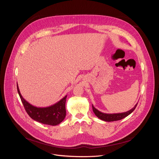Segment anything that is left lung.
I'll list each match as a JSON object with an SVG mask.
<instances>
[{"mask_svg": "<svg viewBox=\"0 0 159 159\" xmlns=\"http://www.w3.org/2000/svg\"><path fill=\"white\" fill-rule=\"evenodd\" d=\"M138 104H136L134 106V107L133 108H132L131 110L125 112H123V113H118V114H105V113H102L100 111H99L98 109H96L93 105V111L94 112V114L96 115V116H98V118H99V119L105 121H118V120H122L123 118L126 117L127 116H128L129 115H130L131 113L134 110V109L137 107Z\"/></svg>", "mask_w": 159, "mask_h": 159, "instance_id": "1", "label": "left lung"}]
</instances>
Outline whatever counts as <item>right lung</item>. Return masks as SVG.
<instances>
[{
  "instance_id": "1",
  "label": "right lung",
  "mask_w": 159,
  "mask_h": 159,
  "mask_svg": "<svg viewBox=\"0 0 159 159\" xmlns=\"http://www.w3.org/2000/svg\"><path fill=\"white\" fill-rule=\"evenodd\" d=\"M18 94L28 115L34 120L44 125L55 126L63 121L66 116L65 96L57 104L48 107H36L28 103L22 97L18 86Z\"/></svg>"
}]
</instances>
